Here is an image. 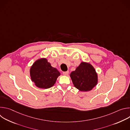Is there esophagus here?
I'll return each instance as SVG.
<instances>
[{"label": "esophagus", "instance_id": "obj_1", "mask_svg": "<svg viewBox=\"0 0 130 130\" xmlns=\"http://www.w3.org/2000/svg\"><path fill=\"white\" fill-rule=\"evenodd\" d=\"M63 74L65 76H68L69 74V71H63Z\"/></svg>", "mask_w": 130, "mask_h": 130}]
</instances>
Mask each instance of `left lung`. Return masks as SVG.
Listing matches in <instances>:
<instances>
[{
    "instance_id": "obj_1",
    "label": "left lung",
    "mask_w": 130,
    "mask_h": 130,
    "mask_svg": "<svg viewBox=\"0 0 130 130\" xmlns=\"http://www.w3.org/2000/svg\"><path fill=\"white\" fill-rule=\"evenodd\" d=\"M70 76L74 86L82 91L91 90L98 83V75L94 67L86 62H81Z\"/></svg>"
}]
</instances>
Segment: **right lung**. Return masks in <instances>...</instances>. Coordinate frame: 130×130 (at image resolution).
<instances>
[{"instance_id":"obj_1","label":"right lung","mask_w":130,"mask_h":130,"mask_svg":"<svg viewBox=\"0 0 130 130\" xmlns=\"http://www.w3.org/2000/svg\"><path fill=\"white\" fill-rule=\"evenodd\" d=\"M30 73L31 80L35 85L43 89L53 86L61 75L56 68L51 66L46 58L36 60L30 68Z\"/></svg>"}]
</instances>
